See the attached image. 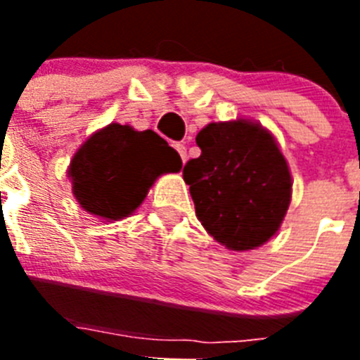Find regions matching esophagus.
Instances as JSON below:
<instances>
[{
    "label": "esophagus",
    "instance_id": "esophagus-1",
    "mask_svg": "<svg viewBox=\"0 0 360 360\" xmlns=\"http://www.w3.org/2000/svg\"><path fill=\"white\" fill-rule=\"evenodd\" d=\"M174 149H176L178 155H180V158H182V162H184V164H186V160H187V148H186V144H174Z\"/></svg>",
    "mask_w": 360,
    "mask_h": 360
}]
</instances>
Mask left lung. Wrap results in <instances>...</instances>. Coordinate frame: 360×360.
<instances>
[{
  "label": "left lung",
  "mask_w": 360,
  "mask_h": 360,
  "mask_svg": "<svg viewBox=\"0 0 360 360\" xmlns=\"http://www.w3.org/2000/svg\"><path fill=\"white\" fill-rule=\"evenodd\" d=\"M184 165L196 216L231 250L259 247L278 232L292 196L290 171L274 136L249 120L212 122Z\"/></svg>",
  "instance_id": "left-lung-1"
}]
</instances>
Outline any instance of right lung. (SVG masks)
<instances>
[{
  "label": "right lung",
  "instance_id": "1",
  "mask_svg": "<svg viewBox=\"0 0 360 360\" xmlns=\"http://www.w3.org/2000/svg\"><path fill=\"white\" fill-rule=\"evenodd\" d=\"M180 167V155L155 131L110 124L81 146L68 174L73 196L84 211L120 219L144 202L160 174Z\"/></svg>",
  "mask_w": 360,
  "mask_h": 360
}]
</instances>
